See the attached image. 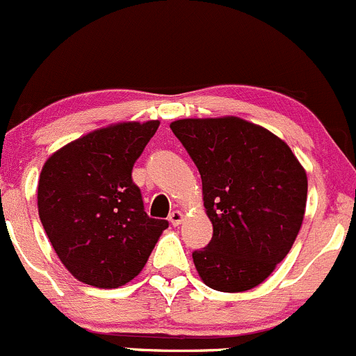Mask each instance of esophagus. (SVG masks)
Returning a JSON list of instances; mask_svg holds the SVG:
<instances>
[{
	"instance_id": "1",
	"label": "esophagus",
	"mask_w": 356,
	"mask_h": 356,
	"mask_svg": "<svg viewBox=\"0 0 356 356\" xmlns=\"http://www.w3.org/2000/svg\"><path fill=\"white\" fill-rule=\"evenodd\" d=\"M181 221H183V212L181 211H173L170 214V222L173 226H179L181 225Z\"/></svg>"
}]
</instances>
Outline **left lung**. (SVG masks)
<instances>
[{"label":"left lung","mask_w":356,"mask_h":356,"mask_svg":"<svg viewBox=\"0 0 356 356\" xmlns=\"http://www.w3.org/2000/svg\"><path fill=\"white\" fill-rule=\"evenodd\" d=\"M202 178L212 240L192 254L209 288L247 291L288 255L302 226L307 175L266 128L233 118L170 124Z\"/></svg>","instance_id":"obj_1"}]
</instances>
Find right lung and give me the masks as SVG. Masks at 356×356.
<instances>
[{
  "label": "right lung",
  "mask_w": 356,
  "mask_h": 356,
  "mask_svg": "<svg viewBox=\"0 0 356 356\" xmlns=\"http://www.w3.org/2000/svg\"><path fill=\"white\" fill-rule=\"evenodd\" d=\"M159 122L120 123L54 152L38 186L39 218L63 266L82 283L134 280L170 222L149 218L131 178Z\"/></svg>",
  "instance_id": "right-lung-1"
}]
</instances>
